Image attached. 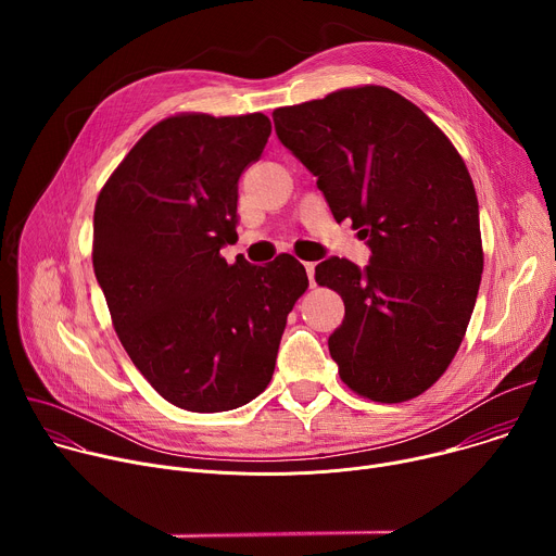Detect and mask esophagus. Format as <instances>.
I'll list each match as a JSON object with an SVG mask.
<instances>
[{"instance_id":"obj_1","label":"esophagus","mask_w":556,"mask_h":556,"mask_svg":"<svg viewBox=\"0 0 556 556\" xmlns=\"http://www.w3.org/2000/svg\"><path fill=\"white\" fill-rule=\"evenodd\" d=\"M314 266H316V264H312V262L305 264V273H307V279H309V286H312V288L316 286V281H314Z\"/></svg>"}]
</instances>
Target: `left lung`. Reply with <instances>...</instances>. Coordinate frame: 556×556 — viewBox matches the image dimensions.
<instances>
[{
  "label": "left lung",
  "mask_w": 556,
  "mask_h": 556,
  "mask_svg": "<svg viewBox=\"0 0 556 556\" xmlns=\"http://www.w3.org/2000/svg\"><path fill=\"white\" fill-rule=\"evenodd\" d=\"M273 121L334 219L350 217L371 251L365 268L330 257L314 270L345 303L328 341L341 380L376 403L416 399L453 361L484 270L462 155L420 108L380 86L279 108Z\"/></svg>",
  "instance_id": "1"
}]
</instances>
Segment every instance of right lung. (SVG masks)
Returning a JSON list of instances; mask_svg holds the SVG:
<instances>
[{"instance_id":"right-lung-1","label":"right lung","mask_w":556,"mask_h":556,"mask_svg":"<svg viewBox=\"0 0 556 556\" xmlns=\"http://www.w3.org/2000/svg\"><path fill=\"white\" fill-rule=\"evenodd\" d=\"M264 114H178L153 125L94 206L92 264L114 330L172 405L217 414L268 387L286 319L307 290L288 253L266 266L237 240V182L270 136Z\"/></svg>"}]
</instances>
